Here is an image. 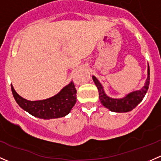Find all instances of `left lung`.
Returning <instances> with one entry per match:
<instances>
[{
	"instance_id": "1",
	"label": "left lung",
	"mask_w": 161,
	"mask_h": 161,
	"mask_svg": "<svg viewBox=\"0 0 161 161\" xmlns=\"http://www.w3.org/2000/svg\"><path fill=\"white\" fill-rule=\"evenodd\" d=\"M92 79L98 89L99 98L100 102L105 108H108L110 111L118 112V113L128 112L134 109L142 101L148 90L149 85H150V67L148 65V76L145 82V86L140 90L134 91L121 99H113L108 97L103 91V86L97 80V78L92 76Z\"/></svg>"
}]
</instances>
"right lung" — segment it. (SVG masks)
Listing matches in <instances>:
<instances>
[{"label": "right lung", "instance_id": "right-lung-1", "mask_svg": "<svg viewBox=\"0 0 161 161\" xmlns=\"http://www.w3.org/2000/svg\"><path fill=\"white\" fill-rule=\"evenodd\" d=\"M11 86L14 98L18 104L32 116L43 119L58 118L67 115L76 103V91L74 83L69 85L49 99L37 101H30L22 98Z\"/></svg>", "mask_w": 161, "mask_h": 161}]
</instances>
